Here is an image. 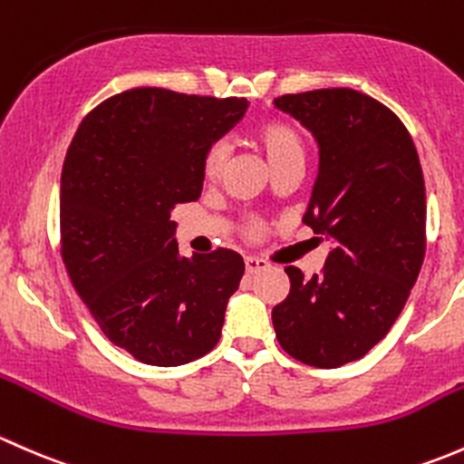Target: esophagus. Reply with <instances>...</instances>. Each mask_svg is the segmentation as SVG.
Here are the masks:
<instances>
[{"label":"esophagus","instance_id":"1","mask_svg":"<svg viewBox=\"0 0 464 464\" xmlns=\"http://www.w3.org/2000/svg\"><path fill=\"white\" fill-rule=\"evenodd\" d=\"M267 267V264L264 259H256V256H247L246 259V270H247V275H255V272H261V270H266Z\"/></svg>","mask_w":464,"mask_h":464}]
</instances>
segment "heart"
I'll return each instance as SVG.
<instances>
[{"label": "heart", "mask_w": 464, "mask_h": 464, "mask_svg": "<svg viewBox=\"0 0 464 464\" xmlns=\"http://www.w3.org/2000/svg\"><path fill=\"white\" fill-rule=\"evenodd\" d=\"M256 145L264 151L267 165L272 167V171L279 169L281 165L293 160L304 162V138L293 125L281 121H267L264 125L256 127L255 131ZM227 160V142L217 140L205 150L203 159H200V174L205 180H217L221 176L223 167ZM246 234L250 238H259L266 234V223L264 221H250L246 226Z\"/></svg>", "instance_id": "obj_1"}]
</instances>
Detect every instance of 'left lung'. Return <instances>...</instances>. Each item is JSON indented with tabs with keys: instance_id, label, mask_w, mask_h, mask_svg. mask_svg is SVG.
Here are the masks:
<instances>
[{
	"instance_id": "1",
	"label": "left lung",
	"mask_w": 464,
	"mask_h": 464,
	"mask_svg": "<svg viewBox=\"0 0 464 464\" xmlns=\"http://www.w3.org/2000/svg\"><path fill=\"white\" fill-rule=\"evenodd\" d=\"M275 107L317 140L304 223L333 250L319 276L285 266L290 293L272 308V324L290 357L337 369L384 339L418 279L427 250L422 167L402 121L360 91L288 93Z\"/></svg>"
}]
</instances>
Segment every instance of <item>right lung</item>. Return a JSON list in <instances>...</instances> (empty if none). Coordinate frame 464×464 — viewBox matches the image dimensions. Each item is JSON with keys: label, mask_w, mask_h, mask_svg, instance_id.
I'll return each instance as SVG.
<instances>
[{"label": "right lung", "mask_w": 464, "mask_h": 464, "mask_svg": "<svg viewBox=\"0 0 464 464\" xmlns=\"http://www.w3.org/2000/svg\"><path fill=\"white\" fill-rule=\"evenodd\" d=\"M246 109V98L129 89L98 104L66 151L62 261L104 337L142 364H188L221 337L241 255L180 256L169 214L200 197L205 150Z\"/></svg>", "instance_id": "1"}]
</instances>
